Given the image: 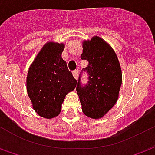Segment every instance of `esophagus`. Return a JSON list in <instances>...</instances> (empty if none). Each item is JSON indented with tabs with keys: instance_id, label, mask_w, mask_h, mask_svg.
<instances>
[{
	"instance_id": "34e87169",
	"label": "esophagus",
	"mask_w": 155,
	"mask_h": 155,
	"mask_svg": "<svg viewBox=\"0 0 155 155\" xmlns=\"http://www.w3.org/2000/svg\"><path fill=\"white\" fill-rule=\"evenodd\" d=\"M73 76H74V79L77 80L78 76H79V71H78V70H74V71H73Z\"/></svg>"
}]
</instances>
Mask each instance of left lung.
I'll return each instance as SVG.
<instances>
[{
  "label": "left lung",
  "mask_w": 155,
  "mask_h": 155,
  "mask_svg": "<svg viewBox=\"0 0 155 155\" xmlns=\"http://www.w3.org/2000/svg\"><path fill=\"white\" fill-rule=\"evenodd\" d=\"M81 59L88 61V84L81 87L78 81L77 94L81 109L92 119L103 117L118 99L123 74L118 58L111 45L98 36L82 43Z\"/></svg>",
  "instance_id": "obj_1"
}]
</instances>
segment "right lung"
I'll return each mask as SVG.
<instances>
[{
	"instance_id": "add662e5",
	"label": "right lung",
	"mask_w": 155,
	"mask_h": 155,
	"mask_svg": "<svg viewBox=\"0 0 155 155\" xmlns=\"http://www.w3.org/2000/svg\"><path fill=\"white\" fill-rule=\"evenodd\" d=\"M64 48L63 43L48 42L28 69V95L33 110L44 118L51 119L59 115L66 95L77 85L62 59Z\"/></svg>"
}]
</instances>
